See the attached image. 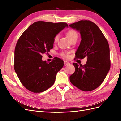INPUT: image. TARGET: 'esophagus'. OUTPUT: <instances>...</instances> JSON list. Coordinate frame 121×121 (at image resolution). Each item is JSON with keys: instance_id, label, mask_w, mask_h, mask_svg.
I'll list each match as a JSON object with an SVG mask.
<instances>
[{"instance_id": "esophagus-1", "label": "esophagus", "mask_w": 121, "mask_h": 121, "mask_svg": "<svg viewBox=\"0 0 121 121\" xmlns=\"http://www.w3.org/2000/svg\"><path fill=\"white\" fill-rule=\"evenodd\" d=\"M64 65H68L69 64V63L68 61H65H65H64Z\"/></svg>"}]
</instances>
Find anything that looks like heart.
Returning a JSON list of instances; mask_svg holds the SVG:
<instances>
[{
  "mask_svg": "<svg viewBox=\"0 0 121 121\" xmlns=\"http://www.w3.org/2000/svg\"><path fill=\"white\" fill-rule=\"evenodd\" d=\"M66 34H67V37L69 40H71L73 38L76 37V36H78L77 33L73 30H69L67 32ZM58 39H59V35H56L54 38V43L57 42ZM61 56L63 57H67L68 56V55L65 53H63L61 54Z\"/></svg>",
  "mask_w": 121,
  "mask_h": 121,
  "instance_id": "1",
  "label": "heart"
}]
</instances>
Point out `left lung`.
I'll list each match as a JSON object with an SVG mask.
<instances>
[{"instance_id":"1","label":"left lung","mask_w":121,"mask_h":121,"mask_svg":"<svg viewBox=\"0 0 121 121\" xmlns=\"http://www.w3.org/2000/svg\"><path fill=\"white\" fill-rule=\"evenodd\" d=\"M80 32L81 40L75 53L76 58L87 57L82 65H73L75 71L69 76L73 85L84 91L94 90L103 82L111 68L109 47L107 39L92 22L81 20L69 25Z\"/></svg>"}]
</instances>
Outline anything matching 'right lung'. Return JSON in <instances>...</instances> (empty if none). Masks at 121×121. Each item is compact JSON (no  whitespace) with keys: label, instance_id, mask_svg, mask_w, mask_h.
<instances>
[{"label":"right lung","instance_id":"add662e5","mask_svg":"<svg viewBox=\"0 0 121 121\" xmlns=\"http://www.w3.org/2000/svg\"><path fill=\"white\" fill-rule=\"evenodd\" d=\"M66 23L38 21L25 30L14 50V69L23 86L34 93L43 92L54 83L57 73L64 66L58 57L49 63L42 60L43 53L53 48L54 38L65 28Z\"/></svg>","mask_w":121,"mask_h":121}]
</instances>
